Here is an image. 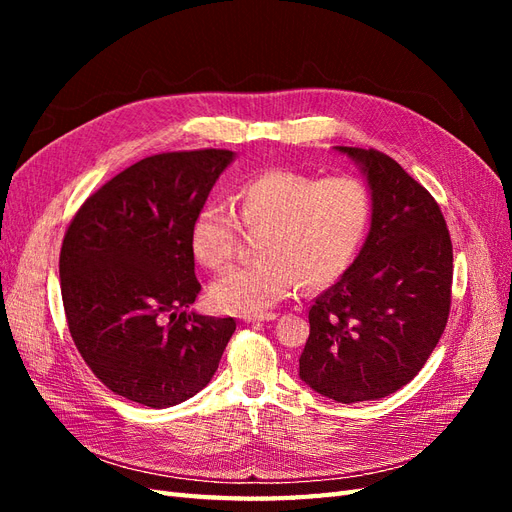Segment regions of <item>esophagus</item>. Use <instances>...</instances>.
Returning <instances> with one entry per match:
<instances>
[{
    "label": "esophagus",
    "mask_w": 512,
    "mask_h": 512,
    "mask_svg": "<svg viewBox=\"0 0 512 512\" xmlns=\"http://www.w3.org/2000/svg\"><path fill=\"white\" fill-rule=\"evenodd\" d=\"M277 314L275 312H267V314H256V316H243L245 322H269L275 320Z\"/></svg>",
    "instance_id": "esophagus-1"
}]
</instances>
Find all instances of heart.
I'll list each match as a JSON object with an SVG mask.
<instances>
[{
    "label": "heart",
    "instance_id": "heart-1",
    "mask_svg": "<svg viewBox=\"0 0 512 512\" xmlns=\"http://www.w3.org/2000/svg\"><path fill=\"white\" fill-rule=\"evenodd\" d=\"M235 207L243 228L260 232L262 258L222 273L209 294L222 312L241 316L267 312L299 282L305 288L335 282L352 265L371 220V194L361 179H316L292 170H265L243 181ZM238 221L220 203L200 207L190 230L196 260L209 269L228 265L239 247Z\"/></svg>",
    "mask_w": 512,
    "mask_h": 512
}]
</instances>
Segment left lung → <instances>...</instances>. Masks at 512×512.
I'll use <instances>...</instances> for the list:
<instances>
[{"instance_id": "8db88e82", "label": "left lung", "mask_w": 512, "mask_h": 512, "mask_svg": "<svg viewBox=\"0 0 512 512\" xmlns=\"http://www.w3.org/2000/svg\"><path fill=\"white\" fill-rule=\"evenodd\" d=\"M367 179L371 224L342 280L309 309L301 380L339 404L408 384L436 348L451 309L453 243L433 196L376 149L335 147Z\"/></svg>"}]
</instances>
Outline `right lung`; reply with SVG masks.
<instances>
[{
  "label": "right lung",
  "mask_w": 512,
  "mask_h": 512,
  "mask_svg": "<svg viewBox=\"0 0 512 512\" xmlns=\"http://www.w3.org/2000/svg\"><path fill=\"white\" fill-rule=\"evenodd\" d=\"M232 160L226 149L145 158L91 194L68 226L59 254L68 329L115 395L170 408L220 365L237 322L190 312L200 292L190 230Z\"/></svg>",
  "instance_id": "obj_1"
}]
</instances>
